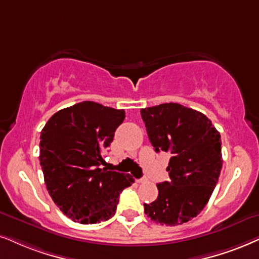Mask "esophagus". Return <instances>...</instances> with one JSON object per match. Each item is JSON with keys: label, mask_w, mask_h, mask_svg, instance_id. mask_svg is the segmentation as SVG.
Wrapping results in <instances>:
<instances>
[{"label": "esophagus", "mask_w": 259, "mask_h": 259, "mask_svg": "<svg viewBox=\"0 0 259 259\" xmlns=\"http://www.w3.org/2000/svg\"><path fill=\"white\" fill-rule=\"evenodd\" d=\"M136 182L139 183V184H141V183H145V182H147V179H146V178H140V179H136Z\"/></svg>", "instance_id": "34e87169"}]
</instances>
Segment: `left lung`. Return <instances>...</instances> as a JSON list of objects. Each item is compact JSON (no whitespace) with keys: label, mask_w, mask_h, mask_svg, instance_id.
<instances>
[{"label":"left lung","mask_w":259,"mask_h":259,"mask_svg":"<svg viewBox=\"0 0 259 259\" xmlns=\"http://www.w3.org/2000/svg\"><path fill=\"white\" fill-rule=\"evenodd\" d=\"M155 152L171 154L169 182L158 184L159 195L147 204L156 224L177 226L196 218L207 205L222 168L221 136L205 114L177 103L141 110Z\"/></svg>","instance_id":"obj_1"}]
</instances>
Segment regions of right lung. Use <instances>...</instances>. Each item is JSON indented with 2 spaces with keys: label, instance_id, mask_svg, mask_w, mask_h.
<instances>
[{
  "label": "right lung",
  "instance_id": "1",
  "mask_svg": "<svg viewBox=\"0 0 259 259\" xmlns=\"http://www.w3.org/2000/svg\"><path fill=\"white\" fill-rule=\"evenodd\" d=\"M125 118L116 110L82 101L56 112L40 133L39 160L49 195L65 217L80 224L106 221L130 175L101 168L104 152Z\"/></svg>",
  "mask_w": 259,
  "mask_h": 259
}]
</instances>
